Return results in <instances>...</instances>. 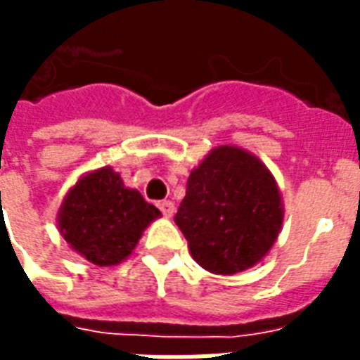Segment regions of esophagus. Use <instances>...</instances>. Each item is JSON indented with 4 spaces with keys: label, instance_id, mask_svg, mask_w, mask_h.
Listing matches in <instances>:
<instances>
[{
    "label": "esophagus",
    "instance_id": "1",
    "mask_svg": "<svg viewBox=\"0 0 360 360\" xmlns=\"http://www.w3.org/2000/svg\"><path fill=\"white\" fill-rule=\"evenodd\" d=\"M158 207L162 210V214L166 215V217H173L175 214V204L172 200H162L158 204Z\"/></svg>",
    "mask_w": 360,
    "mask_h": 360
}]
</instances>
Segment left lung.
I'll return each mask as SVG.
<instances>
[{
    "mask_svg": "<svg viewBox=\"0 0 360 360\" xmlns=\"http://www.w3.org/2000/svg\"><path fill=\"white\" fill-rule=\"evenodd\" d=\"M281 188L269 167L240 146L212 148L187 181L175 214L193 259L214 275L254 267L278 238Z\"/></svg>",
    "mask_w": 360,
    "mask_h": 360,
    "instance_id": "left-lung-1",
    "label": "left lung"
}]
</instances>
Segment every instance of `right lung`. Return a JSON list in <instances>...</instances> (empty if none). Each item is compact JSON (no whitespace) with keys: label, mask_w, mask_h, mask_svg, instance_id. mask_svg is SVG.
<instances>
[{"label":"right lung","mask_w":360,"mask_h":360,"mask_svg":"<svg viewBox=\"0 0 360 360\" xmlns=\"http://www.w3.org/2000/svg\"><path fill=\"white\" fill-rule=\"evenodd\" d=\"M160 210L127 188L110 166L84 173L58 207V233L68 246L98 267L118 265L133 254Z\"/></svg>","instance_id":"1"}]
</instances>
